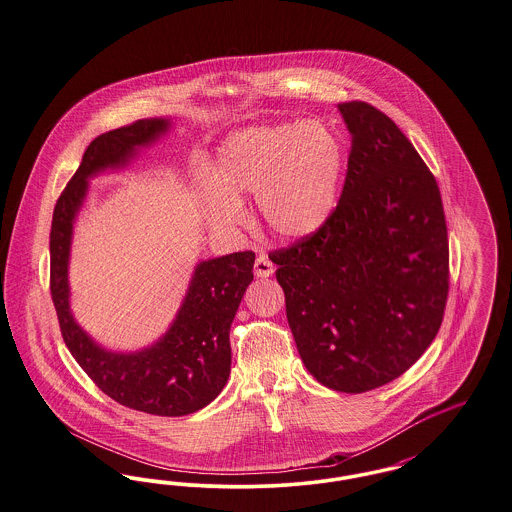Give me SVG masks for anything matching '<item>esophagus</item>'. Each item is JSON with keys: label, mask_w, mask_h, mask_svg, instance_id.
<instances>
[{"label": "esophagus", "mask_w": 512, "mask_h": 512, "mask_svg": "<svg viewBox=\"0 0 512 512\" xmlns=\"http://www.w3.org/2000/svg\"><path fill=\"white\" fill-rule=\"evenodd\" d=\"M272 272H274V265L270 263L267 255H259L255 259V274H257V278H268Z\"/></svg>", "instance_id": "obj_1"}]
</instances>
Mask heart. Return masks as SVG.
<instances>
[{
    "label": "heart",
    "instance_id": "b5f03b06",
    "mask_svg": "<svg viewBox=\"0 0 512 512\" xmlns=\"http://www.w3.org/2000/svg\"><path fill=\"white\" fill-rule=\"evenodd\" d=\"M341 174L343 147L324 124L247 126L220 147L207 213L219 226H236L244 219L240 199L255 194L268 232L282 242H301L332 219Z\"/></svg>",
    "mask_w": 512,
    "mask_h": 512
}]
</instances>
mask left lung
Here are the masks:
<instances>
[{
  "mask_svg": "<svg viewBox=\"0 0 512 512\" xmlns=\"http://www.w3.org/2000/svg\"><path fill=\"white\" fill-rule=\"evenodd\" d=\"M351 153L338 207L272 251L301 361L330 390L399 378L436 338L449 292L438 182L407 136L365 101L338 105Z\"/></svg>",
  "mask_w": 512,
  "mask_h": 512,
  "instance_id": "8db88e82",
  "label": "left lung"
}]
</instances>
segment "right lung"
<instances>
[{"label":"right lung","mask_w":512,"mask_h":512,"mask_svg":"<svg viewBox=\"0 0 512 512\" xmlns=\"http://www.w3.org/2000/svg\"><path fill=\"white\" fill-rule=\"evenodd\" d=\"M171 119H142L98 136L57 199L51 234L49 288L63 340L76 363L105 395L128 409L157 416H184L207 407L230 376V326L253 280V251L197 263L171 328L146 349L117 353L101 347L74 320L69 259L76 215L88 180L130 165L142 147L155 144Z\"/></svg>","instance_id":"right-lung-1"}]
</instances>
